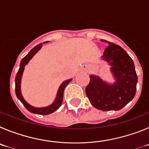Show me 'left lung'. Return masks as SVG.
Returning a JSON list of instances; mask_svg holds the SVG:
<instances>
[{
  "mask_svg": "<svg viewBox=\"0 0 149 149\" xmlns=\"http://www.w3.org/2000/svg\"><path fill=\"white\" fill-rule=\"evenodd\" d=\"M108 47L101 56L110 65L115 81L108 83L100 76L90 75L85 93L93 107L102 111H119L133 100L136 93L137 76L133 60L120 46L106 40Z\"/></svg>",
  "mask_w": 149,
  "mask_h": 149,
  "instance_id": "1",
  "label": "left lung"
}]
</instances>
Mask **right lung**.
I'll use <instances>...</instances> for the list:
<instances>
[{
    "label": "right lung",
    "mask_w": 149,
    "mask_h": 149,
    "mask_svg": "<svg viewBox=\"0 0 149 149\" xmlns=\"http://www.w3.org/2000/svg\"><path fill=\"white\" fill-rule=\"evenodd\" d=\"M42 47V44H39V45H36V47L33 48V49L29 52L27 55L25 56L24 58H23L21 60V63H20V68L18 70V73L16 74L15 76V93L16 96L18 97V100L22 102L24 104V106L33 113H36V114H41V115H47L49 113H53L54 111L58 109L60 106H61V103L63 101V95H64V91L66 86L69 84L70 81H72V79H70L65 80V81H63L61 84L59 86V88L58 90L57 94H56V97L55 99L54 102L52 103L51 104H49L47 107H41V108H36V107L32 106L31 104H29V103L26 102V100L24 99L21 93V78H22L23 73L24 70L25 66L27 65L29 61L33 58V56L39 51L41 48Z\"/></svg>",
    "instance_id": "right-lung-1"
}]
</instances>
